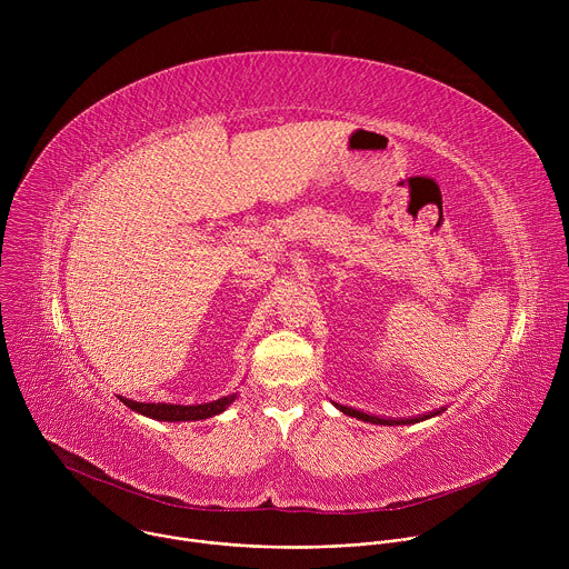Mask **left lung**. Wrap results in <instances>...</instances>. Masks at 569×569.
<instances>
[{
  "label": "left lung",
  "mask_w": 569,
  "mask_h": 569,
  "mask_svg": "<svg viewBox=\"0 0 569 569\" xmlns=\"http://www.w3.org/2000/svg\"><path fill=\"white\" fill-rule=\"evenodd\" d=\"M336 408L347 415V417H353V419H360V421H367V423H376V426H415V423H421L426 419H432V417H439L446 408L441 410H435V412H426V415H419V417H410V419H385V417H373V415H367V412H360V410H353V408H347V405H340V402H333Z\"/></svg>",
  "instance_id": "obj_1"
}]
</instances>
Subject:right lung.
I'll list each match as a JSON object with an SVG mask.
<instances>
[{
  "instance_id": "1",
  "label": "right lung",
  "mask_w": 569,
  "mask_h": 569,
  "mask_svg": "<svg viewBox=\"0 0 569 569\" xmlns=\"http://www.w3.org/2000/svg\"><path fill=\"white\" fill-rule=\"evenodd\" d=\"M119 400L128 408L141 417L154 419V421H202L211 419L216 415H222L229 405L236 400V393L222 396L211 402H200V405H176V402H137L130 398L119 396Z\"/></svg>"
}]
</instances>
